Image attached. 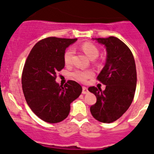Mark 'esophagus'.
Masks as SVG:
<instances>
[{
  "label": "esophagus",
  "instance_id": "obj_1",
  "mask_svg": "<svg viewBox=\"0 0 154 154\" xmlns=\"http://www.w3.org/2000/svg\"><path fill=\"white\" fill-rule=\"evenodd\" d=\"M88 92V88L85 87V86H83L82 87V94H87Z\"/></svg>",
  "mask_w": 154,
  "mask_h": 154
}]
</instances>
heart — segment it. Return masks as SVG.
Instances as JSON below:
<instances>
[{"label": "heart", "mask_w": 154, "mask_h": 154, "mask_svg": "<svg viewBox=\"0 0 154 154\" xmlns=\"http://www.w3.org/2000/svg\"><path fill=\"white\" fill-rule=\"evenodd\" d=\"M81 49L85 52V54L90 58L91 60H94L98 57L99 51L97 47L91 43L86 42L82 45ZM73 54H74V50L72 48H68L64 52L63 60L66 64H70L72 60ZM94 72L92 70H82V69H75L71 73V75L73 79H75L77 81L79 82H85L88 79L91 78L93 76Z\"/></svg>", "instance_id": "obj_1"}]
</instances>
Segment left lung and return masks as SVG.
<instances>
[{"mask_svg":"<svg viewBox=\"0 0 154 154\" xmlns=\"http://www.w3.org/2000/svg\"><path fill=\"white\" fill-rule=\"evenodd\" d=\"M97 41L105 45L107 53L106 64L97 78L106 88L102 91L94 86L88 88L97 97L90 110L95 119L110 123L122 116L132 103L137 84L135 62L131 50L117 38Z\"/></svg>","mask_w":154,"mask_h":154,"instance_id":"1","label":"left lung"}]
</instances>
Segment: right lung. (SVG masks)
I'll use <instances>...</instances> for the list:
<instances>
[{
	"label": "right lung",
	"instance_id": "add662e5",
	"mask_svg": "<svg viewBox=\"0 0 154 154\" xmlns=\"http://www.w3.org/2000/svg\"><path fill=\"white\" fill-rule=\"evenodd\" d=\"M77 38L48 37L35 45L22 73V87L28 105L38 117L48 123L65 119L70 103L82 91L79 83L69 80L64 86L56 82L57 74L65 66V50Z\"/></svg>",
	"mask_w": 154,
	"mask_h": 154
}]
</instances>
